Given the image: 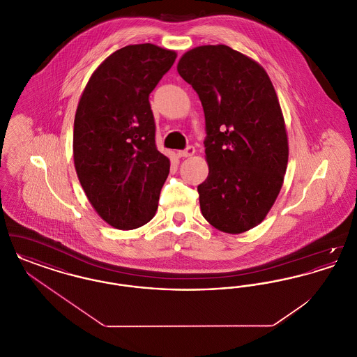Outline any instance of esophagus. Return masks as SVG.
<instances>
[{
    "label": "esophagus",
    "instance_id": "1",
    "mask_svg": "<svg viewBox=\"0 0 357 357\" xmlns=\"http://www.w3.org/2000/svg\"><path fill=\"white\" fill-rule=\"evenodd\" d=\"M194 153H195V149L192 146H188L185 150L178 151V156L179 158H188V156H192Z\"/></svg>",
    "mask_w": 357,
    "mask_h": 357
}]
</instances>
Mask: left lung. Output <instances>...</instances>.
<instances>
[{"instance_id": "1", "label": "left lung", "mask_w": 357, "mask_h": 357, "mask_svg": "<svg viewBox=\"0 0 357 357\" xmlns=\"http://www.w3.org/2000/svg\"><path fill=\"white\" fill-rule=\"evenodd\" d=\"M176 68L204 107L208 175L198 186L202 215L223 233L248 231L272 208L288 166L272 82L253 59L222 44L186 52Z\"/></svg>"}]
</instances>
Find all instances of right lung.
<instances>
[{
  "mask_svg": "<svg viewBox=\"0 0 357 357\" xmlns=\"http://www.w3.org/2000/svg\"><path fill=\"white\" fill-rule=\"evenodd\" d=\"M176 53L127 45L92 73L76 109L73 160L89 204L108 225L137 229L151 221L170 160L155 144L149 96Z\"/></svg>",
  "mask_w": 357,
  "mask_h": 357,
  "instance_id": "obj_1",
  "label": "right lung"
}]
</instances>
